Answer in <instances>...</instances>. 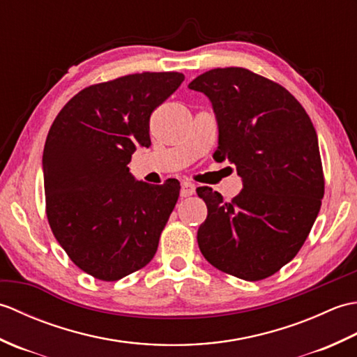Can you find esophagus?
<instances>
[{
    "label": "esophagus",
    "mask_w": 357,
    "mask_h": 357,
    "mask_svg": "<svg viewBox=\"0 0 357 357\" xmlns=\"http://www.w3.org/2000/svg\"><path fill=\"white\" fill-rule=\"evenodd\" d=\"M196 192V185L188 183V181H183L181 184V198H187V196H192Z\"/></svg>",
    "instance_id": "34e87169"
}]
</instances>
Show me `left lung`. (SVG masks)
<instances>
[{
	"mask_svg": "<svg viewBox=\"0 0 357 357\" xmlns=\"http://www.w3.org/2000/svg\"><path fill=\"white\" fill-rule=\"evenodd\" d=\"M188 89L213 107V158L229 159L242 178L230 202L210 187L196 190L208 210L201 253L239 279L268 278L298 255L321 210L325 183L312 119L287 89L242 67L208 70Z\"/></svg>",
	"mask_w": 357,
	"mask_h": 357,
	"instance_id": "left-lung-1",
	"label": "left lung"
}]
</instances>
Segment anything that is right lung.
<instances>
[{"label":"right lung","mask_w":357,"mask_h":357,"mask_svg":"<svg viewBox=\"0 0 357 357\" xmlns=\"http://www.w3.org/2000/svg\"><path fill=\"white\" fill-rule=\"evenodd\" d=\"M183 81L178 72H144L101 82L53 121L43 153L45 211L59 245L90 276L110 282L153 259L181 187L136 181L127 165L151 144V112Z\"/></svg>","instance_id":"1"}]
</instances>
